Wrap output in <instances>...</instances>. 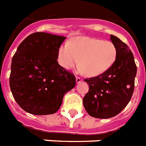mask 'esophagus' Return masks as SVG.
Masks as SVG:
<instances>
[{
  "label": "esophagus",
  "mask_w": 146,
  "mask_h": 146,
  "mask_svg": "<svg viewBox=\"0 0 146 146\" xmlns=\"http://www.w3.org/2000/svg\"><path fill=\"white\" fill-rule=\"evenodd\" d=\"M76 83H80L83 80V79L81 77H80V76H76Z\"/></svg>",
  "instance_id": "obj_1"
}]
</instances>
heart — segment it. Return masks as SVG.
<instances>
[{
    "label": "heart",
    "instance_id": "obj_1",
    "mask_svg": "<svg viewBox=\"0 0 146 146\" xmlns=\"http://www.w3.org/2000/svg\"><path fill=\"white\" fill-rule=\"evenodd\" d=\"M117 56V49L110 41L93 38H80L66 43L58 52V62L66 70L80 63V71L89 76H98L111 66Z\"/></svg>",
    "mask_w": 146,
    "mask_h": 146
}]
</instances>
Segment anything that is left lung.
<instances>
[{
  "label": "left lung",
  "instance_id": "1",
  "mask_svg": "<svg viewBox=\"0 0 146 146\" xmlns=\"http://www.w3.org/2000/svg\"><path fill=\"white\" fill-rule=\"evenodd\" d=\"M117 49L115 61L99 76L85 79L89 90L83 99L88 114L97 118L116 116L127 106L133 94L137 66L128 46L111 35Z\"/></svg>",
  "mask_w": 146,
  "mask_h": 146
}]
</instances>
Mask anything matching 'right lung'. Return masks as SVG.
Segmentation results:
<instances>
[{
	"label": "right lung",
	"mask_w": 146,
	"mask_h": 146,
	"mask_svg": "<svg viewBox=\"0 0 146 146\" xmlns=\"http://www.w3.org/2000/svg\"><path fill=\"white\" fill-rule=\"evenodd\" d=\"M66 37L35 32L21 42L11 66L10 87L18 105L36 115L56 113L66 93L76 85L74 74L59 65Z\"/></svg>",
	"instance_id": "add662e5"
}]
</instances>
